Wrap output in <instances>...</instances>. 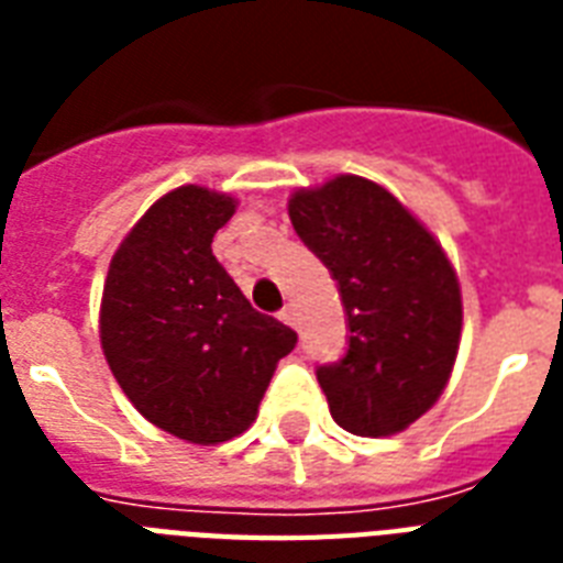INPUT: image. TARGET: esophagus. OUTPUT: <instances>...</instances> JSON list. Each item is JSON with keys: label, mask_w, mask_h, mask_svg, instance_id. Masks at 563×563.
Segmentation results:
<instances>
[{"label": "esophagus", "mask_w": 563, "mask_h": 563, "mask_svg": "<svg viewBox=\"0 0 563 563\" xmlns=\"http://www.w3.org/2000/svg\"><path fill=\"white\" fill-rule=\"evenodd\" d=\"M280 318L283 321H286V324H298V312H295V307H291V303H286V307L280 309Z\"/></svg>", "instance_id": "1"}]
</instances>
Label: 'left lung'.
<instances>
[{
	"label": "left lung",
	"instance_id": "left-lung-1",
	"mask_svg": "<svg viewBox=\"0 0 563 563\" xmlns=\"http://www.w3.org/2000/svg\"><path fill=\"white\" fill-rule=\"evenodd\" d=\"M295 233L327 265L347 351L318 365L330 415L353 435H394L441 397L462 335V295L432 233L356 175L289 201Z\"/></svg>",
	"mask_w": 563,
	"mask_h": 563
}]
</instances>
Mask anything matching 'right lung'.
Masks as SVG:
<instances>
[{"label": "right lung", "instance_id": "1", "mask_svg": "<svg viewBox=\"0 0 563 563\" xmlns=\"http://www.w3.org/2000/svg\"><path fill=\"white\" fill-rule=\"evenodd\" d=\"M233 210V198L203 187L161 198L119 245L101 295V347L117 383L143 418L192 444L245 432L298 342L212 256Z\"/></svg>", "mask_w": 563, "mask_h": 563}]
</instances>
